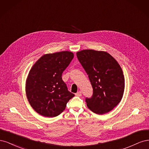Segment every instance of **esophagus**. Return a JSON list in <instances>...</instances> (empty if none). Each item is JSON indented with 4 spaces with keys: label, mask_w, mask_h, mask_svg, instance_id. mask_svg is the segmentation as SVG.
I'll use <instances>...</instances> for the list:
<instances>
[{
    "label": "esophagus",
    "mask_w": 149,
    "mask_h": 149,
    "mask_svg": "<svg viewBox=\"0 0 149 149\" xmlns=\"http://www.w3.org/2000/svg\"><path fill=\"white\" fill-rule=\"evenodd\" d=\"M75 95L77 96H81V91H78L77 93L75 94Z\"/></svg>",
    "instance_id": "esophagus-1"
}]
</instances>
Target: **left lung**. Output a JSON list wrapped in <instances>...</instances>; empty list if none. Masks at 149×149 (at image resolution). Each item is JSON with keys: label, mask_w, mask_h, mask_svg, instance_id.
<instances>
[{"label": "left lung", "mask_w": 149, "mask_h": 149, "mask_svg": "<svg viewBox=\"0 0 149 149\" xmlns=\"http://www.w3.org/2000/svg\"><path fill=\"white\" fill-rule=\"evenodd\" d=\"M76 56L93 89L92 97L86 99L87 106L97 114L110 112L120 102L124 91V76L118 62L107 52L94 49H83Z\"/></svg>", "instance_id": "obj_1"}]
</instances>
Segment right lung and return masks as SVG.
I'll return each instance as SVG.
<instances>
[{"mask_svg":"<svg viewBox=\"0 0 149 149\" xmlns=\"http://www.w3.org/2000/svg\"><path fill=\"white\" fill-rule=\"evenodd\" d=\"M73 58V53L68 51L47 53L31 67L26 79V96L39 114L47 118L58 116L74 96L61 77Z\"/></svg>","mask_w":149,"mask_h":149,"instance_id":"1","label":"right lung"}]
</instances>
